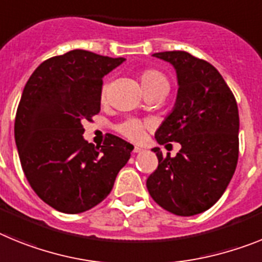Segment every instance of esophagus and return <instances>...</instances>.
I'll list each match as a JSON object with an SVG mask.
<instances>
[{"mask_svg":"<svg viewBox=\"0 0 262 262\" xmlns=\"http://www.w3.org/2000/svg\"><path fill=\"white\" fill-rule=\"evenodd\" d=\"M144 147H141V146H136V147H134V150H133V151H134V153H142V151H144Z\"/></svg>","mask_w":262,"mask_h":262,"instance_id":"34e87169","label":"esophagus"}]
</instances>
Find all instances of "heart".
Instances as JSON below:
<instances>
[{
    "label": "heart",
    "mask_w": 262,
    "mask_h": 262,
    "mask_svg": "<svg viewBox=\"0 0 262 262\" xmlns=\"http://www.w3.org/2000/svg\"><path fill=\"white\" fill-rule=\"evenodd\" d=\"M140 83L142 85V90L145 92L153 90H167L169 91V80L167 77L158 70L154 68H146L144 71L140 72ZM106 90L108 85L104 84L103 90H101V99L106 97ZM149 122L145 120H140V118H126L125 121L117 125V132L122 134L124 137H126L130 141H140L144 137L146 129H149Z\"/></svg>",
    "instance_id": "b5f03b06"
}]
</instances>
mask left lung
<instances>
[{
  "label": "left lung",
  "mask_w": 262,
  "mask_h": 262,
  "mask_svg": "<svg viewBox=\"0 0 262 262\" xmlns=\"http://www.w3.org/2000/svg\"><path fill=\"white\" fill-rule=\"evenodd\" d=\"M174 66L178 96L156 132L158 144L179 142L177 156L153 151L158 167L146 187L158 206L178 216L204 212L220 199L238 159V109L231 88L208 62L186 51L156 52Z\"/></svg>",
  "instance_id": "1"
}]
</instances>
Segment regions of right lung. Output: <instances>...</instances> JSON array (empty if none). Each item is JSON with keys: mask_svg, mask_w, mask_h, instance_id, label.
<instances>
[{"mask_svg": "<svg viewBox=\"0 0 262 262\" xmlns=\"http://www.w3.org/2000/svg\"><path fill=\"white\" fill-rule=\"evenodd\" d=\"M124 60L72 50L40 63L25 85L14 122L18 156L35 194L60 212L103 202L130 158L133 145L117 136L101 146L83 138V122L100 112L104 75Z\"/></svg>", "mask_w": 262, "mask_h": 262, "instance_id": "1", "label": "right lung"}]
</instances>
